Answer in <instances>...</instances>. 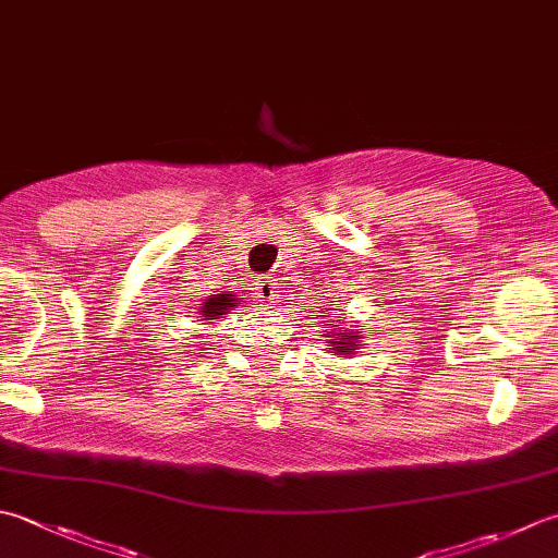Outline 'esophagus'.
Masks as SVG:
<instances>
[{"label": "esophagus", "mask_w": 558, "mask_h": 558, "mask_svg": "<svg viewBox=\"0 0 558 558\" xmlns=\"http://www.w3.org/2000/svg\"><path fill=\"white\" fill-rule=\"evenodd\" d=\"M256 294L260 300H276L278 298V282L272 280V278H268V276H264V278H258V282H256Z\"/></svg>", "instance_id": "esophagus-1"}]
</instances>
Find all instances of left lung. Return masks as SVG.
<instances>
[{
    "label": "left lung",
    "instance_id": "8db88e82",
    "mask_svg": "<svg viewBox=\"0 0 558 558\" xmlns=\"http://www.w3.org/2000/svg\"><path fill=\"white\" fill-rule=\"evenodd\" d=\"M326 338H329L331 351H336V355H351L360 348V338H365L363 331L360 329H351V326L345 324V316H338L336 324H326Z\"/></svg>",
    "mask_w": 558,
    "mask_h": 558
}]
</instances>
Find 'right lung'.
Returning a JSON list of instances; mask_svg holds the SVG:
<instances>
[{"label":"right lung","mask_w":558,"mask_h":558,"mask_svg":"<svg viewBox=\"0 0 558 558\" xmlns=\"http://www.w3.org/2000/svg\"><path fill=\"white\" fill-rule=\"evenodd\" d=\"M236 304H239V294H210L201 307V316H203L201 322L213 324L217 319H222V316L232 312Z\"/></svg>","instance_id":"right-lung-1"}]
</instances>
